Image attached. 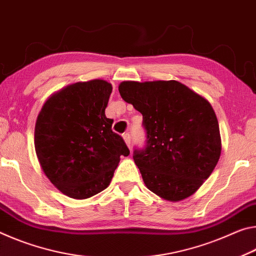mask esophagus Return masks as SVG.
I'll return each instance as SVG.
<instances>
[{
    "label": "esophagus",
    "instance_id": "34e87169",
    "mask_svg": "<svg viewBox=\"0 0 256 256\" xmlns=\"http://www.w3.org/2000/svg\"><path fill=\"white\" fill-rule=\"evenodd\" d=\"M122 138L124 140V143L127 144V146L129 148H130V135H129V132H124L122 135Z\"/></svg>",
    "mask_w": 256,
    "mask_h": 256
}]
</instances>
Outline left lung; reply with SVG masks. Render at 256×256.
<instances>
[{
	"label": "left lung",
	"instance_id": "1",
	"mask_svg": "<svg viewBox=\"0 0 256 256\" xmlns=\"http://www.w3.org/2000/svg\"><path fill=\"white\" fill-rule=\"evenodd\" d=\"M119 93L143 114L148 145L135 150L134 161L145 186L170 202L190 198L210 177L221 154L210 102L177 80L122 82Z\"/></svg>",
	"mask_w": 256,
	"mask_h": 256
}]
</instances>
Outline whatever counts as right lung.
I'll return each mask as SVG.
<instances>
[{"instance_id": "obj_1", "label": "right lung", "mask_w": 256, "mask_h": 256, "mask_svg": "<svg viewBox=\"0 0 256 256\" xmlns=\"http://www.w3.org/2000/svg\"><path fill=\"white\" fill-rule=\"evenodd\" d=\"M111 93L112 85L103 79L71 84L50 96L37 116L34 143L42 170L71 198L106 190L120 156H129L106 116Z\"/></svg>"}]
</instances>
